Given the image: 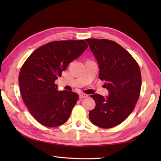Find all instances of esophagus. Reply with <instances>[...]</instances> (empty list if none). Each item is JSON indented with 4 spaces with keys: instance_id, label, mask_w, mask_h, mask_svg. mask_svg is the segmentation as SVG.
Here are the masks:
<instances>
[{
    "instance_id": "esophagus-1",
    "label": "esophagus",
    "mask_w": 161,
    "mask_h": 161,
    "mask_svg": "<svg viewBox=\"0 0 161 161\" xmlns=\"http://www.w3.org/2000/svg\"><path fill=\"white\" fill-rule=\"evenodd\" d=\"M88 97V95L85 94V93H81L80 94V99H83V98H86Z\"/></svg>"
}]
</instances>
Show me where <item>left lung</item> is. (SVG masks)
Masks as SVG:
<instances>
[{
	"label": "left lung",
	"instance_id": "1",
	"mask_svg": "<svg viewBox=\"0 0 161 161\" xmlns=\"http://www.w3.org/2000/svg\"><path fill=\"white\" fill-rule=\"evenodd\" d=\"M86 42L99 64V77L109 92L106 99L99 94L91 95L96 106L90 111L89 119L99 127H114L136 107L142 85L141 70L134 58L116 42L104 39Z\"/></svg>",
	"mask_w": 161,
	"mask_h": 161
}]
</instances>
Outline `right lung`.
I'll list each match as a JSON object with an SVG mask.
<instances>
[{
  "mask_svg": "<svg viewBox=\"0 0 161 161\" xmlns=\"http://www.w3.org/2000/svg\"><path fill=\"white\" fill-rule=\"evenodd\" d=\"M87 47L84 40L47 43L34 51L20 68L19 82L23 100L42 125L55 127L69 118L79 95L59 91L54 81Z\"/></svg>",
  "mask_w": 161,
  "mask_h": 161,
  "instance_id": "obj_1",
  "label": "right lung"
}]
</instances>
